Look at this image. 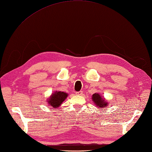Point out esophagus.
Returning a JSON list of instances; mask_svg holds the SVG:
<instances>
[{"label":"esophagus","instance_id":"34e87169","mask_svg":"<svg viewBox=\"0 0 152 152\" xmlns=\"http://www.w3.org/2000/svg\"><path fill=\"white\" fill-rule=\"evenodd\" d=\"M82 94H83V91H80L76 92V95H82Z\"/></svg>","mask_w":152,"mask_h":152}]
</instances>
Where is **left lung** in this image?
I'll return each instance as SVG.
<instances>
[{"label":"left lung","mask_w":152,"mask_h":152,"mask_svg":"<svg viewBox=\"0 0 152 152\" xmlns=\"http://www.w3.org/2000/svg\"><path fill=\"white\" fill-rule=\"evenodd\" d=\"M91 99L93 103L95 104L99 109H103V107L106 108L108 106V104H109V103H107L106 102L105 98L102 97V96L98 93H95V94H93L92 95Z\"/></svg>","instance_id":"8db88e82"}]
</instances>
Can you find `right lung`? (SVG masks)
<instances>
[{
  "label": "right lung",
  "mask_w": 152,
  "mask_h": 152,
  "mask_svg": "<svg viewBox=\"0 0 152 152\" xmlns=\"http://www.w3.org/2000/svg\"><path fill=\"white\" fill-rule=\"evenodd\" d=\"M68 96V94L61 91H56L47 100L48 104L54 108H58Z\"/></svg>",
  "instance_id": "obj_1"
}]
</instances>
